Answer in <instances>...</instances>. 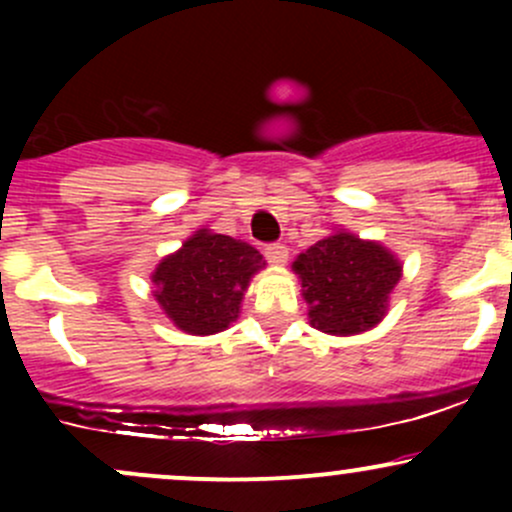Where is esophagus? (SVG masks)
<instances>
[{
	"mask_svg": "<svg viewBox=\"0 0 512 512\" xmlns=\"http://www.w3.org/2000/svg\"><path fill=\"white\" fill-rule=\"evenodd\" d=\"M264 257L272 264H286V260H289V248L284 243H272L264 248Z\"/></svg>",
	"mask_w": 512,
	"mask_h": 512,
	"instance_id": "1",
	"label": "esophagus"
}]
</instances>
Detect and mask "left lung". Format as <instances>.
<instances>
[{"mask_svg": "<svg viewBox=\"0 0 512 512\" xmlns=\"http://www.w3.org/2000/svg\"><path fill=\"white\" fill-rule=\"evenodd\" d=\"M293 269L310 305V325L327 334H358L378 325L402 272L383 245L344 231L310 245Z\"/></svg>", "mask_w": 512, "mask_h": 512, "instance_id": "8db88e82", "label": "left lung"}]
</instances>
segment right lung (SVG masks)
Here are the masks:
<instances>
[{
  "label": "right lung",
  "instance_id": "obj_1",
  "mask_svg": "<svg viewBox=\"0 0 512 512\" xmlns=\"http://www.w3.org/2000/svg\"><path fill=\"white\" fill-rule=\"evenodd\" d=\"M262 264L252 245L202 228L156 267V301L180 330L221 332L238 317L250 276Z\"/></svg>",
  "mask_w": 512,
  "mask_h": 512
}]
</instances>
